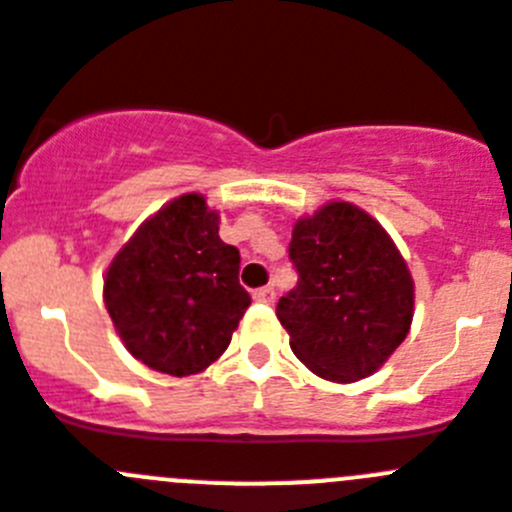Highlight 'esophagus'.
Wrapping results in <instances>:
<instances>
[{"label":"esophagus","mask_w":512,"mask_h":512,"mask_svg":"<svg viewBox=\"0 0 512 512\" xmlns=\"http://www.w3.org/2000/svg\"><path fill=\"white\" fill-rule=\"evenodd\" d=\"M274 297H277L274 287H261V289H256V292H253V300L264 302V305H271V302H274Z\"/></svg>","instance_id":"1"}]
</instances>
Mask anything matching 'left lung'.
Masks as SVG:
<instances>
[{
	"instance_id": "8db88e82",
	"label": "left lung",
	"mask_w": 512,
	"mask_h": 512,
	"mask_svg": "<svg viewBox=\"0 0 512 512\" xmlns=\"http://www.w3.org/2000/svg\"><path fill=\"white\" fill-rule=\"evenodd\" d=\"M297 287L279 300L297 359L330 382L377 372L413 320V277L374 217L330 202L292 230Z\"/></svg>"
}]
</instances>
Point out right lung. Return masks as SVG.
Wrapping results in <instances>:
<instances>
[{
	"instance_id": "1",
	"label": "right lung",
	"mask_w": 512,
	"mask_h": 512,
	"mask_svg": "<svg viewBox=\"0 0 512 512\" xmlns=\"http://www.w3.org/2000/svg\"><path fill=\"white\" fill-rule=\"evenodd\" d=\"M217 212L184 194L148 220L104 277V305L130 354L156 372L189 377L228 348L251 295L241 253L217 235Z\"/></svg>"
}]
</instances>
